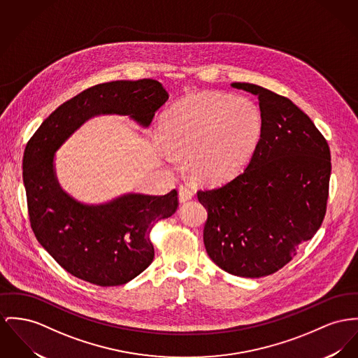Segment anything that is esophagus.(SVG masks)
I'll return each instance as SVG.
<instances>
[{"instance_id": "obj_1", "label": "esophagus", "mask_w": 358, "mask_h": 358, "mask_svg": "<svg viewBox=\"0 0 358 358\" xmlns=\"http://www.w3.org/2000/svg\"><path fill=\"white\" fill-rule=\"evenodd\" d=\"M194 196V190L191 189L189 185H180L179 186V199L180 202H186Z\"/></svg>"}]
</instances>
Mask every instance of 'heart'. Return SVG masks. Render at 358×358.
I'll list each match as a JSON object with an SVG mask.
<instances>
[{
    "instance_id": "b5f03b06",
    "label": "heart",
    "mask_w": 358,
    "mask_h": 358,
    "mask_svg": "<svg viewBox=\"0 0 358 358\" xmlns=\"http://www.w3.org/2000/svg\"><path fill=\"white\" fill-rule=\"evenodd\" d=\"M261 127V114L247 99L203 94L176 106L160 136L172 153L190 155L191 168L199 176L222 179L250 156Z\"/></svg>"
}]
</instances>
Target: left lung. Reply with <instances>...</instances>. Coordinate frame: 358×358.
Listing matches in <instances>:
<instances>
[{"mask_svg": "<svg viewBox=\"0 0 358 358\" xmlns=\"http://www.w3.org/2000/svg\"><path fill=\"white\" fill-rule=\"evenodd\" d=\"M258 96L261 137L248 166L232 180L196 192L208 209L203 243L224 271L270 275L320 228L331 175L330 146L313 122L285 96L248 83Z\"/></svg>", "mask_w": 358, "mask_h": 358, "instance_id": "8db88e82", "label": "left lung"}]
</instances>
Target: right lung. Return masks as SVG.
I'll use <instances>...</instances> for the list:
<instances>
[{"label": "right lung", "mask_w": 358, "mask_h": 358, "mask_svg": "<svg viewBox=\"0 0 358 358\" xmlns=\"http://www.w3.org/2000/svg\"><path fill=\"white\" fill-rule=\"evenodd\" d=\"M167 99L163 85L150 78L99 84L61 104L27 143L23 182L31 228L48 254L74 277L117 286L141 274L155 257L150 231L176 212L178 191L127 194L106 205H83L58 186L54 152L99 114L130 115L149 126Z\"/></svg>", "instance_id": "right-lung-1"}]
</instances>
